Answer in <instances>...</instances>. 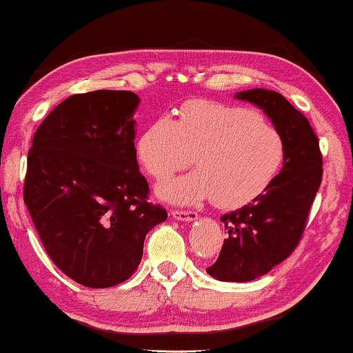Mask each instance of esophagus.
<instances>
[{
  "label": "esophagus",
  "instance_id": "34e87169",
  "mask_svg": "<svg viewBox=\"0 0 353 353\" xmlns=\"http://www.w3.org/2000/svg\"><path fill=\"white\" fill-rule=\"evenodd\" d=\"M171 216L177 221H194V220H198V214H196V212H192V210H188V212L172 210Z\"/></svg>",
  "mask_w": 353,
  "mask_h": 353
}]
</instances>
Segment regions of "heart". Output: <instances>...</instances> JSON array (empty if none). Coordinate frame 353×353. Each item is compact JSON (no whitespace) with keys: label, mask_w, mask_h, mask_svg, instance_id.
<instances>
[{"label":"heart","mask_w":353,"mask_h":353,"mask_svg":"<svg viewBox=\"0 0 353 353\" xmlns=\"http://www.w3.org/2000/svg\"><path fill=\"white\" fill-rule=\"evenodd\" d=\"M193 155L198 171L160 183L159 196L187 205L212 199L234 209L270 187L283 165L284 139L253 110L192 100L177 121L157 117L137 143L139 163L157 179L188 166Z\"/></svg>","instance_id":"b5f03b06"}]
</instances>
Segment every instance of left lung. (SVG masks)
Segmentation results:
<instances>
[{
  "label": "left lung",
  "mask_w": 353,
  "mask_h": 353,
  "mask_svg": "<svg viewBox=\"0 0 353 353\" xmlns=\"http://www.w3.org/2000/svg\"><path fill=\"white\" fill-rule=\"evenodd\" d=\"M234 99L264 111L284 139L281 171L270 187L220 218L228 239L215 264L207 268L218 281L247 283L281 264L297 247L322 182V157L310 122L279 92L256 88Z\"/></svg>",
  "instance_id": "8db88e82"
}]
</instances>
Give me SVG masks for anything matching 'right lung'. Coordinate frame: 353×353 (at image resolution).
I'll return each mask as SVG.
<instances>
[{"label":"right lung","instance_id":"add662e5","mask_svg":"<svg viewBox=\"0 0 353 353\" xmlns=\"http://www.w3.org/2000/svg\"><path fill=\"white\" fill-rule=\"evenodd\" d=\"M139 97L75 94L50 113L28 154L23 199L52 261L81 286L124 283L146 234L168 214L149 204L135 149Z\"/></svg>","mask_w":353,"mask_h":353}]
</instances>
